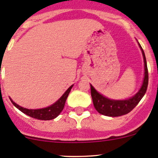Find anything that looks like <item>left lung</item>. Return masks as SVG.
Segmentation results:
<instances>
[{
	"label": "left lung",
	"mask_w": 158,
	"mask_h": 158,
	"mask_svg": "<svg viewBox=\"0 0 158 158\" xmlns=\"http://www.w3.org/2000/svg\"><path fill=\"white\" fill-rule=\"evenodd\" d=\"M139 47L142 51L143 57H144V77L141 89L138 91V93L135 94V95L125 100L109 99V98H106V97L103 96L102 95L98 93L90 84L91 95H92V101H93L94 107L100 114H104L106 116H110V117H118V116H122L128 114L138 104V102L141 101V99L145 94L148 85L147 61H146L144 50H143L142 47H141L140 44Z\"/></svg>",
	"instance_id": "obj_1"
}]
</instances>
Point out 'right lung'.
Here are the masks:
<instances>
[{"mask_svg": "<svg viewBox=\"0 0 158 158\" xmlns=\"http://www.w3.org/2000/svg\"><path fill=\"white\" fill-rule=\"evenodd\" d=\"M73 85H71L67 90L65 92V93L60 97V99L58 101L56 102L53 105L49 106V107L44 108V109H25V108L21 107V106H18L17 104H16L15 102L11 100L10 98L11 102L13 103L14 106L16 108H17L20 111H21L22 112L24 113V114H27L30 117L33 118L39 119V120H52V119L56 118L59 114H60L62 111H63V108H64L65 102H66V100L67 98L68 95H69L70 90L73 88Z\"/></svg>", "mask_w": 158, "mask_h": 158, "instance_id": "1", "label": "right lung"}]
</instances>
